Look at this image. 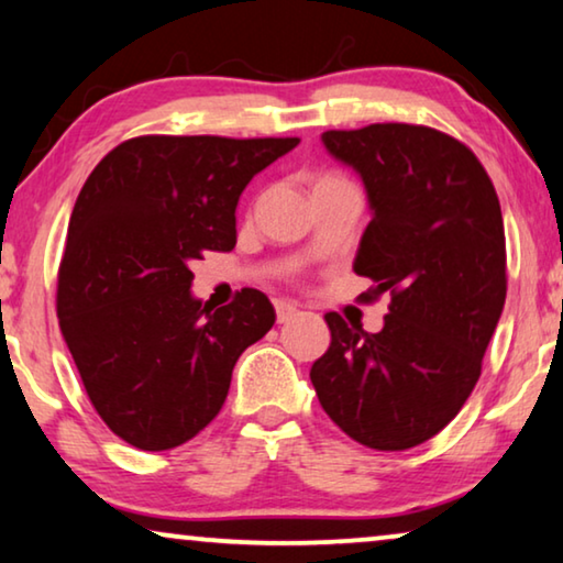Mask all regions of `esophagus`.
Instances as JSON below:
<instances>
[{
  "label": "esophagus",
  "mask_w": 563,
  "mask_h": 563,
  "mask_svg": "<svg viewBox=\"0 0 563 563\" xmlns=\"http://www.w3.org/2000/svg\"><path fill=\"white\" fill-rule=\"evenodd\" d=\"M299 314V307L291 305V301H276V322L284 324Z\"/></svg>",
  "instance_id": "obj_1"
}]
</instances>
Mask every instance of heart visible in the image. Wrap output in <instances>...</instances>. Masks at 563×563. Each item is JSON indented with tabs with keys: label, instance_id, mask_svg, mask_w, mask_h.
<instances>
[{
	"label": "heart",
	"instance_id": "b5f03b06",
	"mask_svg": "<svg viewBox=\"0 0 563 563\" xmlns=\"http://www.w3.org/2000/svg\"><path fill=\"white\" fill-rule=\"evenodd\" d=\"M327 184H347V180H344L342 176H334V173H322V176L314 178V186H311V188L327 186Z\"/></svg>",
	"mask_w": 563,
	"mask_h": 563
}]
</instances>
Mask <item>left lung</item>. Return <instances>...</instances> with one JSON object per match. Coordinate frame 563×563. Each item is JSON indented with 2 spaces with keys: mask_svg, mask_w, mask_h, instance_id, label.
Returning <instances> with one entry per match:
<instances>
[{
  "mask_svg": "<svg viewBox=\"0 0 563 563\" xmlns=\"http://www.w3.org/2000/svg\"><path fill=\"white\" fill-rule=\"evenodd\" d=\"M360 173L372 221L354 272L390 294L377 334L330 311L332 342L311 365L324 412L375 451L438 435L473 393L506 301L500 203L475 153L428 125L375 123L322 133Z\"/></svg>",
  "mask_w": 563,
  "mask_h": 563,
  "instance_id": "left-lung-1",
  "label": "left lung"
}]
</instances>
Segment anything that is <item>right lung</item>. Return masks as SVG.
Listing matches in <instances>:
<instances>
[{
    "label": "right lung",
    "instance_id": "1",
    "mask_svg": "<svg viewBox=\"0 0 563 563\" xmlns=\"http://www.w3.org/2000/svg\"><path fill=\"white\" fill-rule=\"evenodd\" d=\"M299 137L141 135L85 180L57 272L59 330L102 422L141 451H170L223 408L231 372L274 324L258 289L213 309L191 262L236 246L249 180Z\"/></svg>",
    "mask_w": 563,
    "mask_h": 563
}]
</instances>
